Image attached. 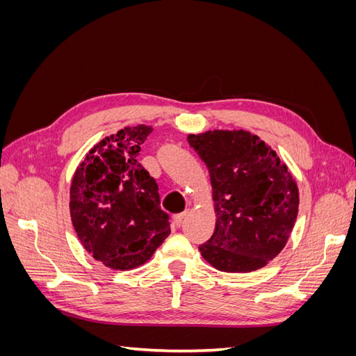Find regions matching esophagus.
I'll return each mask as SVG.
<instances>
[{
    "instance_id": "esophagus-1",
    "label": "esophagus",
    "mask_w": 356,
    "mask_h": 356,
    "mask_svg": "<svg viewBox=\"0 0 356 356\" xmlns=\"http://www.w3.org/2000/svg\"><path fill=\"white\" fill-rule=\"evenodd\" d=\"M188 213V211H184V212H181V213H177V215H174V222L177 224V225H179L181 222H182V220L186 218V215Z\"/></svg>"
}]
</instances>
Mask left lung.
<instances>
[{
	"label": "left lung",
	"mask_w": 356,
	"mask_h": 356,
	"mask_svg": "<svg viewBox=\"0 0 356 356\" xmlns=\"http://www.w3.org/2000/svg\"><path fill=\"white\" fill-rule=\"evenodd\" d=\"M209 169L215 230L199 246L221 272L264 267L284 250L298 213L297 182L275 149L246 131L188 135Z\"/></svg>",
	"instance_id": "1"
}]
</instances>
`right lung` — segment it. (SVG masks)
<instances>
[{
    "label": "right lung",
    "instance_id": "right-lung-1",
    "mask_svg": "<svg viewBox=\"0 0 356 356\" xmlns=\"http://www.w3.org/2000/svg\"><path fill=\"white\" fill-rule=\"evenodd\" d=\"M152 126H127L86 154L71 182L74 230L95 260L115 270L148 261L169 233L157 182L136 160Z\"/></svg>",
    "mask_w": 356,
    "mask_h": 356
}]
</instances>
